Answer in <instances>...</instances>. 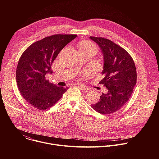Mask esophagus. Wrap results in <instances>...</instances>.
Here are the masks:
<instances>
[{
	"label": "esophagus",
	"mask_w": 159,
	"mask_h": 159,
	"mask_svg": "<svg viewBox=\"0 0 159 159\" xmlns=\"http://www.w3.org/2000/svg\"><path fill=\"white\" fill-rule=\"evenodd\" d=\"M78 86L80 88V89H81V90H82V91H87V87H84V86H82V85H78Z\"/></svg>",
	"instance_id": "esophagus-1"
}]
</instances>
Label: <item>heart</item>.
Here are the masks:
<instances>
[{"instance_id":"b5f03b06","label":"heart","mask_w":159,"mask_h":159,"mask_svg":"<svg viewBox=\"0 0 159 159\" xmlns=\"http://www.w3.org/2000/svg\"><path fill=\"white\" fill-rule=\"evenodd\" d=\"M79 50H85V51H92L93 52H96V45L90 41H83L79 43Z\"/></svg>"}]
</instances>
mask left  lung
<instances>
[{
	"label": "left lung",
	"mask_w": 159,
	"mask_h": 159,
	"mask_svg": "<svg viewBox=\"0 0 159 159\" xmlns=\"http://www.w3.org/2000/svg\"><path fill=\"white\" fill-rule=\"evenodd\" d=\"M90 38L99 45L103 54L104 78L99 84L106 89L100 101L90 106L101 114H111L122 107L133 92L137 83L135 65L130 55L114 42L102 37Z\"/></svg>",
	"instance_id": "8db88e82"
}]
</instances>
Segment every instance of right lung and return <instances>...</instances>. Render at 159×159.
<instances>
[{"label": "right lung", "mask_w": 159, "mask_h": 159, "mask_svg": "<svg viewBox=\"0 0 159 159\" xmlns=\"http://www.w3.org/2000/svg\"><path fill=\"white\" fill-rule=\"evenodd\" d=\"M76 34H54L34 42L23 52L18 61L16 82L23 98L34 107L45 110L53 106L69 87L50 83L46 75L60 51Z\"/></svg>", "instance_id": "obj_1"}]
</instances>
